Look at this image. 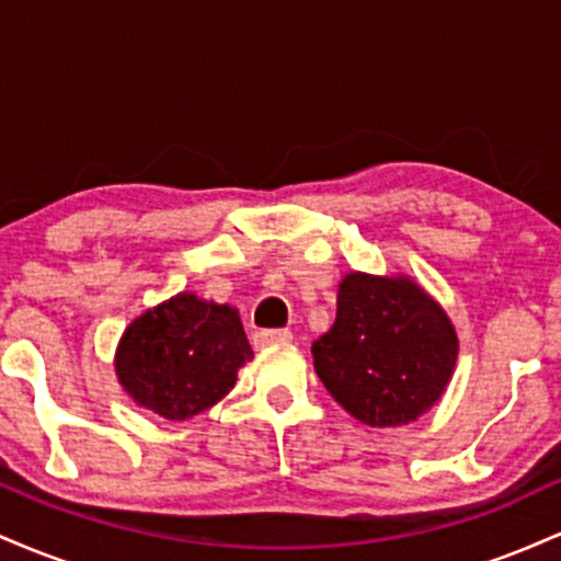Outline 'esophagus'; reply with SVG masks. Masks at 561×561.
Listing matches in <instances>:
<instances>
[{"label":"esophagus","instance_id":"1","mask_svg":"<svg viewBox=\"0 0 561 561\" xmlns=\"http://www.w3.org/2000/svg\"><path fill=\"white\" fill-rule=\"evenodd\" d=\"M293 340V332L289 330H261L253 334V345L255 347H268V345H282Z\"/></svg>","mask_w":561,"mask_h":561}]
</instances>
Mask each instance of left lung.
Instances as JSON below:
<instances>
[{
  "label": "left lung",
  "mask_w": 561,
  "mask_h": 561,
  "mask_svg": "<svg viewBox=\"0 0 561 561\" xmlns=\"http://www.w3.org/2000/svg\"><path fill=\"white\" fill-rule=\"evenodd\" d=\"M311 351L319 379L353 420L401 427L443 398L459 334L411 276L351 272L340 279L334 324Z\"/></svg>",
  "instance_id": "1"
}]
</instances>
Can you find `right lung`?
Returning a JSON list of instances; mask_svg holds the SVG:
<instances>
[{
	"label": "right lung",
	"mask_w": 561,
	"mask_h": 561,
	"mask_svg": "<svg viewBox=\"0 0 561 561\" xmlns=\"http://www.w3.org/2000/svg\"><path fill=\"white\" fill-rule=\"evenodd\" d=\"M253 358L240 311L179 293L139 313L115 347V377L139 409L184 422L216 405Z\"/></svg>",
	"instance_id": "1"
}]
</instances>
